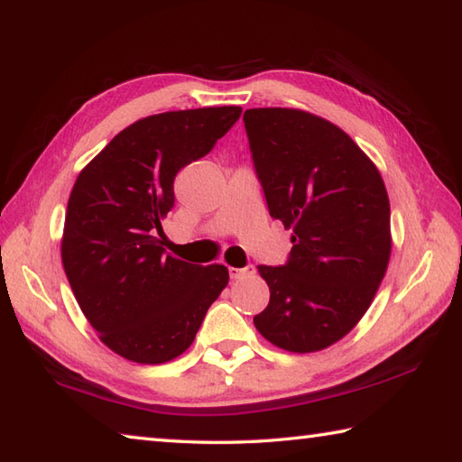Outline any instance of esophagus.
Here are the masks:
<instances>
[{"instance_id": "1", "label": "esophagus", "mask_w": 462, "mask_h": 462, "mask_svg": "<svg viewBox=\"0 0 462 462\" xmlns=\"http://www.w3.org/2000/svg\"><path fill=\"white\" fill-rule=\"evenodd\" d=\"M230 271V279H234V281H238V279H246V276H250V274H254V264H246L245 268H228Z\"/></svg>"}]
</instances>
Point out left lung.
I'll use <instances>...</instances> for the list:
<instances>
[{
  "label": "left lung",
  "mask_w": 462,
  "mask_h": 462,
  "mask_svg": "<svg viewBox=\"0 0 462 462\" xmlns=\"http://www.w3.org/2000/svg\"><path fill=\"white\" fill-rule=\"evenodd\" d=\"M245 127L268 212L292 230L281 266L260 264L271 300L254 325L309 354L354 329L390 260V199L347 133L297 108H248Z\"/></svg>",
  "instance_id": "left-lung-1"
}]
</instances>
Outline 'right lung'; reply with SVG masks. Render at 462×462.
I'll return each instance as SVG.
<instances>
[{
  "label": "right lung",
  "mask_w": 462,
  "mask_h": 462,
  "mask_svg": "<svg viewBox=\"0 0 462 462\" xmlns=\"http://www.w3.org/2000/svg\"><path fill=\"white\" fill-rule=\"evenodd\" d=\"M240 106L151 115L123 129L80 171L66 209L62 264L100 341L137 364L181 356L228 268L165 253L157 234L180 170L214 149Z\"/></svg>",
  "instance_id": "1"
}]
</instances>
